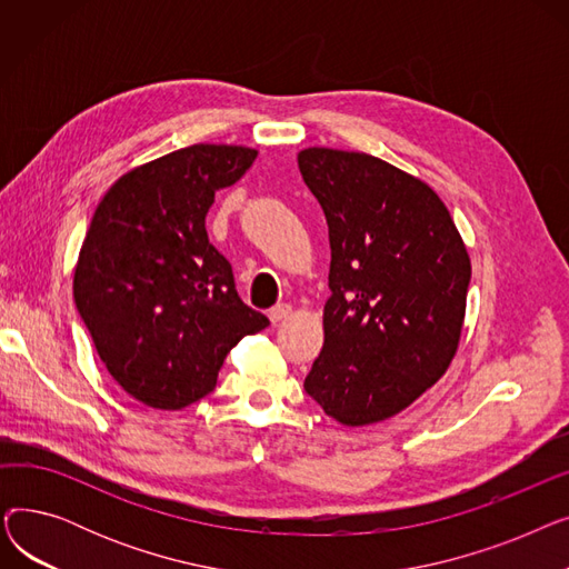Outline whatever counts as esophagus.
I'll return each mask as SVG.
<instances>
[{
	"label": "esophagus",
	"instance_id": "1",
	"mask_svg": "<svg viewBox=\"0 0 569 569\" xmlns=\"http://www.w3.org/2000/svg\"><path fill=\"white\" fill-rule=\"evenodd\" d=\"M290 313H292V307H290V305H277V307L269 309V320H272V322L277 325V322L286 320Z\"/></svg>",
	"mask_w": 569,
	"mask_h": 569
}]
</instances>
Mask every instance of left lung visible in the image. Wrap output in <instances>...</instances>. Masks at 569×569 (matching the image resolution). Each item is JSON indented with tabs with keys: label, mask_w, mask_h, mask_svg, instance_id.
<instances>
[{
	"label": "left lung",
	"mask_w": 569,
	"mask_h": 569,
	"mask_svg": "<svg viewBox=\"0 0 569 569\" xmlns=\"http://www.w3.org/2000/svg\"><path fill=\"white\" fill-rule=\"evenodd\" d=\"M330 228L325 343L305 380L343 427L406 410L459 350L470 256L440 196L365 152L307 147L297 154Z\"/></svg>",
	"instance_id": "8db88e82"
}]
</instances>
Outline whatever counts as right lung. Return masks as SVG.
Here are the masks:
<instances>
[{"instance_id": "1", "label": "right lung", "mask_w": 569, "mask_h": 569, "mask_svg": "<svg viewBox=\"0 0 569 569\" xmlns=\"http://www.w3.org/2000/svg\"><path fill=\"white\" fill-rule=\"evenodd\" d=\"M258 152L198 142L131 168L106 191L73 272V300L110 376L179 410L214 390L226 355L269 320L234 290L204 217Z\"/></svg>"}]
</instances>
